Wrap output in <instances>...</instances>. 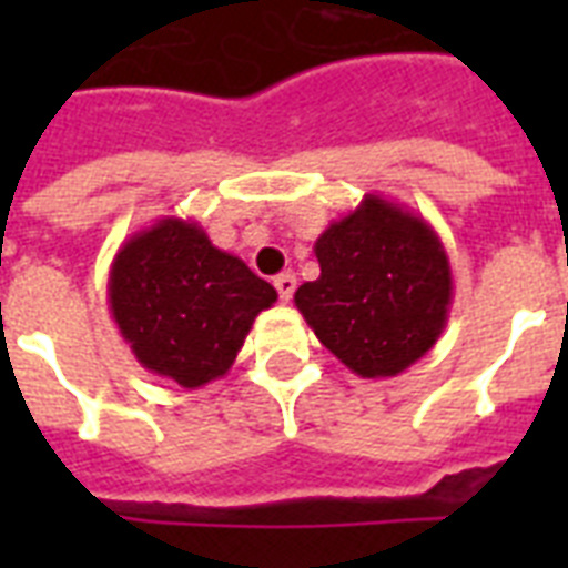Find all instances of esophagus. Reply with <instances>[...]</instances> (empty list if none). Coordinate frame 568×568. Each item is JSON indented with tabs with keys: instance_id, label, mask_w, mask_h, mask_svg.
<instances>
[{
	"instance_id": "esophagus-1",
	"label": "esophagus",
	"mask_w": 568,
	"mask_h": 568,
	"mask_svg": "<svg viewBox=\"0 0 568 568\" xmlns=\"http://www.w3.org/2000/svg\"><path fill=\"white\" fill-rule=\"evenodd\" d=\"M274 285H276V292H280V301L288 303V301H292L294 288H297V276H294V274H280L274 280Z\"/></svg>"
}]
</instances>
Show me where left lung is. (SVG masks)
<instances>
[{"label":"left lung","mask_w":568,"mask_h":568,"mask_svg":"<svg viewBox=\"0 0 568 568\" xmlns=\"http://www.w3.org/2000/svg\"><path fill=\"white\" fill-rule=\"evenodd\" d=\"M321 276L294 292L318 342L359 377H397L448 324L454 280L422 214L365 194L315 241Z\"/></svg>","instance_id":"8db88e82"}]
</instances>
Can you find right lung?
<instances>
[{"label": "right lung", "instance_id": "add662e5", "mask_svg": "<svg viewBox=\"0 0 568 568\" xmlns=\"http://www.w3.org/2000/svg\"><path fill=\"white\" fill-rule=\"evenodd\" d=\"M274 285L223 253L196 221L159 217L120 244L109 310L146 372L200 388L230 372Z\"/></svg>", "mask_w": 568, "mask_h": 568}]
</instances>
